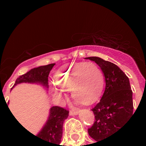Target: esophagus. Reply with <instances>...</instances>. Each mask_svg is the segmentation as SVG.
<instances>
[{
  "label": "esophagus",
  "instance_id": "1",
  "mask_svg": "<svg viewBox=\"0 0 146 146\" xmlns=\"http://www.w3.org/2000/svg\"><path fill=\"white\" fill-rule=\"evenodd\" d=\"M78 113V111H76V110H71L70 111V115H76V114H77Z\"/></svg>",
  "mask_w": 146,
  "mask_h": 146
}]
</instances>
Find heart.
<instances>
[{
	"label": "heart",
	"instance_id": "b5f03b06",
	"mask_svg": "<svg viewBox=\"0 0 146 146\" xmlns=\"http://www.w3.org/2000/svg\"><path fill=\"white\" fill-rule=\"evenodd\" d=\"M104 74L93 63H77L59 69L54 76V83L62 91H71L73 98L92 104L100 97L104 88ZM58 96L63 92H57Z\"/></svg>",
	"mask_w": 146,
	"mask_h": 146
}]
</instances>
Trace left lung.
<instances>
[{"mask_svg": "<svg viewBox=\"0 0 146 146\" xmlns=\"http://www.w3.org/2000/svg\"><path fill=\"white\" fill-rule=\"evenodd\" d=\"M86 58L96 62L105 77L104 94L92 109L96 120L88 129L92 138L102 141L118 131L133 113V92L129 78L117 65L98 57Z\"/></svg>", "mask_w": 146, "mask_h": 146, "instance_id": "obj_1", "label": "left lung"}]
</instances>
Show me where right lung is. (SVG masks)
Segmentation results:
<instances>
[{"label": "right lung", "instance_id": "1", "mask_svg": "<svg viewBox=\"0 0 146 146\" xmlns=\"http://www.w3.org/2000/svg\"><path fill=\"white\" fill-rule=\"evenodd\" d=\"M54 65L55 64H50L32 69L23 75L19 76L16 80L14 86L20 82H40L48 87L49 73ZM68 115V110L60 106L52 107L46 124L37 136H33L48 142L50 146H60V143L63 134V124Z\"/></svg>", "mask_w": 146, "mask_h": 146}]
</instances>
